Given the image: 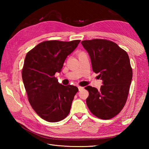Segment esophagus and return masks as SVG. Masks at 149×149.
I'll return each instance as SVG.
<instances>
[{
    "label": "esophagus",
    "instance_id": "1",
    "mask_svg": "<svg viewBox=\"0 0 149 149\" xmlns=\"http://www.w3.org/2000/svg\"><path fill=\"white\" fill-rule=\"evenodd\" d=\"M78 88L79 91H81V90H83V89H84V88H83V87H82V86H78Z\"/></svg>",
    "mask_w": 149,
    "mask_h": 149
}]
</instances>
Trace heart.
<instances>
[{
  "label": "heart",
  "instance_id": "heart-1",
  "mask_svg": "<svg viewBox=\"0 0 149 149\" xmlns=\"http://www.w3.org/2000/svg\"><path fill=\"white\" fill-rule=\"evenodd\" d=\"M82 53V52H79V53H78V54H79V53Z\"/></svg>",
  "mask_w": 149,
  "mask_h": 149
}]
</instances>
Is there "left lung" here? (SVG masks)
<instances>
[{
  "label": "left lung",
  "mask_w": 149,
  "mask_h": 149,
  "mask_svg": "<svg viewBox=\"0 0 149 149\" xmlns=\"http://www.w3.org/2000/svg\"><path fill=\"white\" fill-rule=\"evenodd\" d=\"M91 58L93 70L102 80L100 91L88 86L86 104L91 113L101 119L118 115L127 101L132 78L128 54L116 43L106 39L81 42Z\"/></svg>",
  "instance_id": "obj_1"
}]
</instances>
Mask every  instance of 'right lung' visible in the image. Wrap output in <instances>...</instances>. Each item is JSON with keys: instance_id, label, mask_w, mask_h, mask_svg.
Wrapping results in <instances>:
<instances>
[{"instance_id": "obj_1", "label": "right lung", "mask_w": 149, "mask_h": 149, "mask_svg": "<svg viewBox=\"0 0 149 149\" xmlns=\"http://www.w3.org/2000/svg\"><path fill=\"white\" fill-rule=\"evenodd\" d=\"M81 40H47L26 53L22 76L31 107L40 118L56 123L66 118L78 88L64 86L55 77Z\"/></svg>"}]
</instances>
